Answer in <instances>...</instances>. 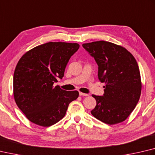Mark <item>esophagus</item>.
<instances>
[{"label": "esophagus", "mask_w": 155, "mask_h": 155, "mask_svg": "<svg viewBox=\"0 0 155 155\" xmlns=\"http://www.w3.org/2000/svg\"><path fill=\"white\" fill-rule=\"evenodd\" d=\"M79 95L81 96H89V94H84V93H82V92H79Z\"/></svg>", "instance_id": "esophagus-1"}]
</instances>
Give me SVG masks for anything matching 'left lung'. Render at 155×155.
Masks as SVG:
<instances>
[{
  "instance_id": "obj_1",
  "label": "left lung",
  "mask_w": 155,
  "mask_h": 155,
  "mask_svg": "<svg viewBox=\"0 0 155 155\" xmlns=\"http://www.w3.org/2000/svg\"><path fill=\"white\" fill-rule=\"evenodd\" d=\"M98 66V78L105 83L102 96L92 95L96 106L91 111L106 124L121 123L138 102L142 83L138 65L133 55L124 47L100 41L83 44Z\"/></svg>"
}]
</instances>
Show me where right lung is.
<instances>
[{"instance_id":"obj_1","label":"right lung","mask_w":155,"mask_h":155,"mask_svg":"<svg viewBox=\"0 0 155 155\" xmlns=\"http://www.w3.org/2000/svg\"><path fill=\"white\" fill-rule=\"evenodd\" d=\"M78 43L49 42L28 51L19 60L13 75V95L18 108L35 124L49 127L65 116L69 104L77 99V91L58 85Z\"/></svg>"}]
</instances>
